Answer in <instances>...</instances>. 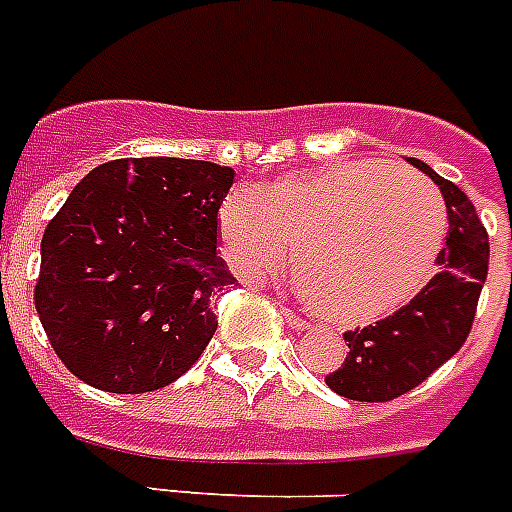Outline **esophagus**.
Segmentation results:
<instances>
[{"label": "esophagus", "mask_w": 512, "mask_h": 512, "mask_svg": "<svg viewBox=\"0 0 512 512\" xmlns=\"http://www.w3.org/2000/svg\"><path fill=\"white\" fill-rule=\"evenodd\" d=\"M279 310H282V316H285V321L290 323V326H292V329H295V331L308 329V321H305V318H300V316H295V313H292L290 308H285V305H282V308H279Z\"/></svg>", "instance_id": "1"}]
</instances>
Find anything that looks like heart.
I'll return each mask as SVG.
<instances>
[{"label": "heart", "instance_id": "b5f03b06", "mask_svg": "<svg viewBox=\"0 0 512 512\" xmlns=\"http://www.w3.org/2000/svg\"><path fill=\"white\" fill-rule=\"evenodd\" d=\"M448 209L422 173L399 163L336 160L292 170L217 207V248L248 285L292 279L316 316L365 326L404 308L430 282Z\"/></svg>", "mask_w": 512, "mask_h": 512}]
</instances>
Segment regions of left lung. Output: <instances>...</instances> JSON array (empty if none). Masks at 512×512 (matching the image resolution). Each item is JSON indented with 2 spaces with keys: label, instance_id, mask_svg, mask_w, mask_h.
Here are the masks:
<instances>
[{
  "label": "left lung",
  "instance_id": "1",
  "mask_svg": "<svg viewBox=\"0 0 512 512\" xmlns=\"http://www.w3.org/2000/svg\"><path fill=\"white\" fill-rule=\"evenodd\" d=\"M409 163L438 183L448 209L440 272L393 316L344 334L349 352L326 386L352 401H391L427 381L464 347L489 264L487 230L469 196L427 163Z\"/></svg>",
  "mask_w": 512,
  "mask_h": 512
}]
</instances>
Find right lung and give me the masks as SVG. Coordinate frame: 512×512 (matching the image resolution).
<instances>
[{
    "mask_svg": "<svg viewBox=\"0 0 512 512\" xmlns=\"http://www.w3.org/2000/svg\"><path fill=\"white\" fill-rule=\"evenodd\" d=\"M235 170L183 157H124L82 178L41 240L36 310L87 386L157 391L217 331L212 295L235 277L217 253V207Z\"/></svg>",
    "mask_w": 512,
    "mask_h": 512,
    "instance_id": "add662e5",
    "label": "right lung"
}]
</instances>
